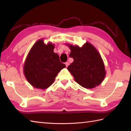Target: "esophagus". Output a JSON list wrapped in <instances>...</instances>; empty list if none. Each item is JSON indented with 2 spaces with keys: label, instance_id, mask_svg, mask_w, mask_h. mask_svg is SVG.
Segmentation results:
<instances>
[{
  "label": "esophagus",
  "instance_id": "obj_1",
  "mask_svg": "<svg viewBox=\"0 0 131 131\" xmlns=\"http://www.w3.org/2000/svg\"><path fill=\"white\" fill-rule=\"evenodd\" d=\"M65 65L66 66V67H68V66L69 65V62H65Z\"/></svg>",
  "mask_w": 131,
  "mask_h": 131
}]
</instances>
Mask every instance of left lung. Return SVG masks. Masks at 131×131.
<instances>
[{
	"mask_svg": "<svg viewBox=\"0 0 131 131\" xmlns=\"http://www.w3.org/2000/svg\"><path fill=\"white\" fill-rule=\"evenodd\" d=\"M69 56L74 59L68 67V70L79 85L93 88L104 80L105 70L104 62L99 52L88 42L82 47L69 45Z\"/></svg>",
	"mask_w": 131,
	"mask_h": 131,
	"instance_id": "left-lung-1",
	"label": "left lung"
}]
</instances>
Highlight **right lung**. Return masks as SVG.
I'll return each instance as SVG.
<instances>
[{
  "label": "right lung",
  "instance_id": "right-lung-1",
  "mask_svg": "<svg viewBox=\"0 0 131 131\" xmlns=\"http://www.w3.org/2000/svg\"><path fill=\"white\" fill-rule=\"evenodd\" d=\"M53 49L54 46L51 43L46 45L43 40H39L30 51L24 65V74L33 87L40 89L49 87L58 73L66 67Z\"/></svg>",
  "mask_w": 131,
  "mask_h": 131
}]
</instances>
